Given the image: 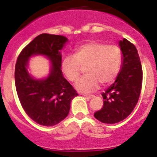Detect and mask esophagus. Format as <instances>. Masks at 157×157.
I'll return each instance as SVG.
<instances>
[{
	"instance_id": "34e87169",
	"label": "esophagus",
	"mask_w": 157,
	"mask_h": 157,
	"mask_svg": "<svg viewBox=\"0 0 157 157\" xmlns=\"http://www.w3.org/2000/svg\"><path fill=\"white\" fill-rule=\"evenodd\" d=\"M84 97H85L86 99H87V100H90L91 98H94V95H86V96H84Z\"/></svg>"
}]
</instances>
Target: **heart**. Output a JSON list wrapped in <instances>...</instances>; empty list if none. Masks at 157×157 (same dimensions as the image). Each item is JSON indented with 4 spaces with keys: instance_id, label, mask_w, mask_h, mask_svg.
<instances>
[{
    "instance_id": "obj_1",
    "label": "heart",
    "mask_w": 157,
    "mask_h": 157,
    "mask_svg": "<svg viewBox=\"0 0 157 157\" xmlns=\"http://www.w3.org/2000/svg\"><path fill=\"white\" fill-rule=\"evenodd\" d=\"M122 51L117 45H108L100 41H90L78 47L74 56L62 59L61 71L70 82L77 80L81 67L86 75L75 83V89L82 93H91L102 85L114 82L120 70Z\"/></svg>"
}]
</instances>
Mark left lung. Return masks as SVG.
<instances>
[{"mask_svg": "<svg viewBox=\"0 0 157 157\" xmlns=\"http://www.w3.org/2000/svg\"><path fill=\"white\" fill-rule=\"evenodd\" d=\"M122 64L116 81L102 94L104 106L94 117L104 123H119L132 112L139 99L142 68L136 47L126 38L119 41Z\"/></svg>", "mask_w": 157, "mask_h": 157, "instance_id": "8db88e82", "label": "left lung"}]
</instances>
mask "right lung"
<instances>
[{"mask_svg":"<svg viewBox=\"0 0 157 157\" xmlns=\"http://www.w3.org/2000/svg\"><path fill=\"white\" fill-rule=\"evenodd\" d=\"M68 39L63 35L41 34L23 48L15 68L16 92L27 116L42 126L58 124L67 116L71 103L78 94L61 71L60 51ZM44 56L51 62L45 78L35 79L28 71L32 56Z\"/></svg>","mask_w":157,"mask_h":157,"instance_id":"add662e5","label":"right lung"}]
</instances>
